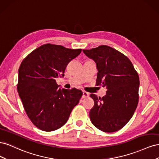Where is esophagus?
<instances>
[{
  "label": "esophagus",
  "instance_id": "1",
  "mask_svg": "<svg viewBox=\"0 0 159 159\" xmlns=\"http://www.w3.org/2000/svg\"><path fill=\"white\" fill-rule=\"evenodd\" d=\"M89 95V93L86 92V91H83V95H82V98H88Z\"/></svg>",
  "mask_w": 159,
  "mask_h": 159
}]
</instances>
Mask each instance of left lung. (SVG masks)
Segmentation results:
<instances>
[{"mask_svg": "<svg viewBox=\"0 0 159 159\" xmlns=\"http://www.w3.org/2000/svg\"><path fill=\"white\" fill-rule=\"evenodd\" d=\"M83 52L96 64V85L107 89L102 98L90 95L94 101L89 111L91 121L103 132L117 131L131 119L137 107L139 75L128 57L111 47L102 45Z\"/></svg>", "mask_w": 159, "mask_h": 159, "instance_id": "left-lung-1", "label": "left lung"}]
</instances>
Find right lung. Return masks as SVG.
<instances>
[{"instance_id": "right-lung-1", "label": "right lung", "mask_w": 159, "mask_h": 159, "mask_svg": "<svg viewBox=\"0 0 159 159\" xmlns=\"http://www.w3.org/2000/svg\"><path fill=\"white\" fill-rule=\"evenodd\" d=\"M81 49L44 44L23 60L18 70L17 90L24 108L34 125L44 131L60 128L68 121L82 91L59 88L56 78L64 77L69 62Z\"/></svg>"}]
</instances>
